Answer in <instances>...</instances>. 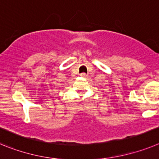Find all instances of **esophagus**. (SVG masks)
I'll use <instances>...</instances> for the list:
<instances>
[{"label":"esophagus","instance_id":"esophagus-1","mask_svg":"<svg viewBox=\"0 0 159 159\" xmlns=\"http://www.w3.org/2000/svg\"><path fill=\"white\" fill-rule=\"evenodd\" d=\"M80 76H81V78H87V75H86L85 74H84V73H83V74H81V75H80Z\"/></svg>","mask_w":159,"mask_h":159}]
</instances>
